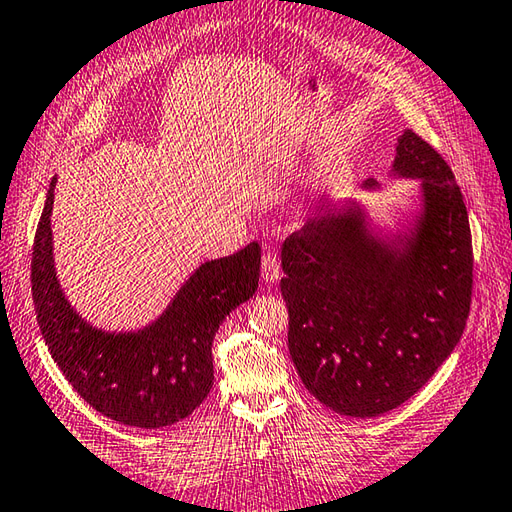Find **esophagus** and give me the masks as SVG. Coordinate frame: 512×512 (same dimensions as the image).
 <instances>
[{
	"mask_svg": "<svg viewBox=\"0 0 512 512\" xmlns=\"http://www.w3.org/2000/svg\"><path fill=\"white\" fill-rule=\"evenodd\" d=\"M279 277H282V270H279V259L273 250H266L264 259H262V279L266 284H275Z\"/></svg>",
	"mask_w": 512,
	"mask_h": 512,
	"instance_id": "34e87169",
	"label": "esophagus"
}]
</instances>
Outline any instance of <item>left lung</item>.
<instances>
[{
    "mask_svg": "<svg viewBox=\"0 0 512 512\" xmlns=\"http://www.w3.org/2000/svg\"><path fill=\"white\" fill-rule=\"evenodd\" d=\"M390 175L419 179L406 226H375L359 202L322 206L282 248L290 357L315 399L346 417L384 415L413 397L470 313L473 242L453 170L406 128Z\"/></svg>",
    "mask_w": 512,
    "mask_h": 512,
    "instance_id": "obj_1",
    "label": "left lung"
}]
</instances>
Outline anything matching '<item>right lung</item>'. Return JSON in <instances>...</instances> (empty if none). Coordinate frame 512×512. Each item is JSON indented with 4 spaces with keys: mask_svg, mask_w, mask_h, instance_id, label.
<instances>
[{
    "mask_svg": "<svg viewBox=\"0 0 512 512\" xmlns=\"http://www.w3.org/2000/svg\"><path fill=\"white\" fill-rule=\"evenodd\" d=\"M53 177L39 217L30 282L37 324L59 370L99 413L137 428L186 419L213 388V339L255 295L262 248L210 259L190 275L155 322L139 330L97 328L70 306L53 255Z\"/></svg>",
    "mask_w": 512,
    "mask_h": 512,
    "instance_id": "1",
    "label": "right lung"
}]
</instances>
